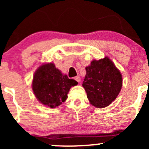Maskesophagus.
<instances>
[{
  "mask_svg": "<svg viewBox=\"0 0 149 149\" xmlns=\"http://www.w3.org/2000/svg\"><path fill=\"white\" fill-rule=\"evenodd\" d=\"M74 79L76 80L77 82H78V83H80V77L79 76H76L74 78Z\"/></svg>",
  "mask_w": 149,
  "mask_h": 149,
  "instance_id": "1",
  "label": "esophagus"
}]
</instances>
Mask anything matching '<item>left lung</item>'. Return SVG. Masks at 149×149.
<instances>
[{
  "label": "left lung",
  "instance_id": "obj_1",
  "mask_svg": "<svg viewBox=\"0 0 149 149\" xmlns=\"http://www.w3.org/2000/svg\"><path fill=\"white\" fill-rule=\"evenodd\" d=\"M85 69L83 87L90 104L99 109L108 107L116 100L122 88L120 71L107 57L92 61Z\"/></svg>",
  "mask_w": 149,
  "mask_h": 149
}]
</instances>
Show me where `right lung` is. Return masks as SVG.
Here are the masks:
<instances>
[{
  "label": "right lung",
  "instance_id": "obj_1",
  "mask_svg": "<svg viewBox=\"0 0 149 149\" xmlns=\"http://www.w3.org/2000/svg\"><path fill=\"white\" fill-rule=\"evenodd\" d=\"M77 84L76 80L63 75L53 63H48L42 64L34 73L32 89L40 103L54 109L66 101L70 88Z\"/></svg>",
  "mask_w": 149,
  "mask_h": 149
}]
</instances>
